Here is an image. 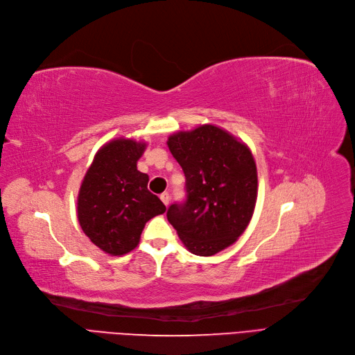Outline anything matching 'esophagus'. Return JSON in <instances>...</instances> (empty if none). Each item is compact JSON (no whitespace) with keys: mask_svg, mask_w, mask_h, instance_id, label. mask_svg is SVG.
Instances as JSON below:
<instances>
[{"mask_svg":"<svg viewBox=\"0 0 355 355\" xmlns=\"http://www.w3.org/2000/svg\"><path fill=\"white\" fill-rule=\"evenodd\" d=\"M160 199H162L163 204L167 207L168 202H171V195H168V192H163V193L160 195Z\"/></svg>","mask_w":355,"mask_h":355,"instance_id":"1","label":"esophagus"}]
</instances>
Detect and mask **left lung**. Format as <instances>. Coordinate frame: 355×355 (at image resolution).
<instances>
[{
	"label": "left lung",
	"instance_id": "1",
	"mask_svg": "<svg viewBox=\"0 0 355 355\" xmlns=\"http://www.w3.org/2000/svg\"><path fill=\"white\" fill-rule=\"evenodd\" d=\"M184 173V200L167 208V221L196 256H214L247 228L257 199V168L250 148L215 125L168 137Z\"/></svg>",
	"mask_w": 355,
	"mask_h": 355
}]
</instances>
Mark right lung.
<instances>
[{
	"label": "right lung",
	"instance_id": "add662e5",
	"mask_svg": "<svg viewBox=\"0 0 355 355\" xmlns=\"http://www.w3.org/2000/svg\"><path fill=\"white\" fill-rule=\"evenodd\" d=\"M144 143L118 139L101 148L83 178L78 219L89 240L112 256L137 247L148 219L166 211L147 189L148 176L137 171Z\"/></svg>",
	"mask_w": 355,
	"mask_h": 355
}]
</instances>
